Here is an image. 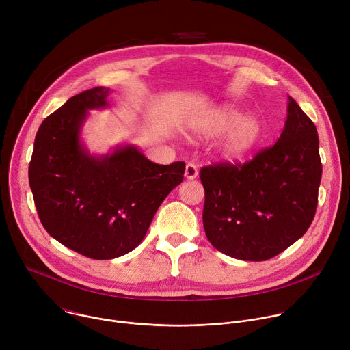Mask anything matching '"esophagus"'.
<instances>
[{"mask_svg":"<svg viewBox=\"0 0 350 350\" xmlns=\"http://www.w3.org/2000/svg\"><path fill=\"white\" fill-rule=\"evenodd\" d=\"M184 176H185L187 180H193V178H196V177H198V167H196L195 165H192V163H188V165L185 166V173H184Z\"/></svg>","mask_w":350,"mask_h":350,"instance_id":"esophagus-1","label":"esophagus"}]
</instances>
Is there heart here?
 Here are the masks:
<instances>
[{
  "label": "heart",
  "mask_w": 350,
  "mask_h": 350,
  "mask_svg": "<svg viewBox=\"0 0 350 350\" xmlns=\"http://www.w3.org/2000/svg\"><path fill=\"white\" fill-rule=\"evenodd\" d=\"M202 135H220L215 154L227 162H237L252 155L263 139V124L256 115H245L232 105H223L199 120L195 126Z\"/></svg>",
  "instance_id": "obj_1"
}]
</instances>
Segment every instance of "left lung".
Returning a JSON list of instances; mask_svg holds the SVG:
<instances>
[{
    "instance_id": "left-lung-1",
    "label": "left lung",
    "mask_w": 350,
    "mask_h": 350,
    "mask_svg": "<svg viewBox=\"0 0 350 350\" xmlns=\"http://www.w3.org/2000/svg\"><path fill=\"white\" fill-rule=\"evenodd\" d=\"M278 141L243 165L201 169L204 228L224 255L262 262L281 254L310 227L323 166L314 123L288 96Z\"/></svg>"
}]
</instances>
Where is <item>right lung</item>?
Wrapping results in <instances>:
<instances>
[{
  "instance_id": "right-lung-1",
  "label": "right lung",
  "mask_w": 350,
  "mask_h": 350,
  "mask_svg": "<svg viewBox=\"0 0 350 350\" xmlns=\"http://www.w3.org/2000/svg\"><path fill=\"white\" fill-rule=\"evenodd\" d=\"M107 87L72 98L41 123L29 166V184L41 224L72 251L108 260L144 239L165 198L184 178L185 163L158 165L137 146L91 155L81 129L91 109L109 107Z\"/></svg>"
}]
</instances>
